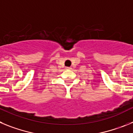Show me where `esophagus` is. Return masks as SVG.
<instances>
[{
  "label": "esophagus",
  "mask_w": 133,
  "mask_h": 133,
  "mask_svg": "<svg viewBox=\"0 0 133 133\" xmlns=\"http://www.w3.org/2000/svg\"><path fill=\"white\" fill-rule=\"evenodd\" d=\"M66 69H70V67H66Z\"/></svg>",
  "instance_id": "34e87169"
}]
</instances>
